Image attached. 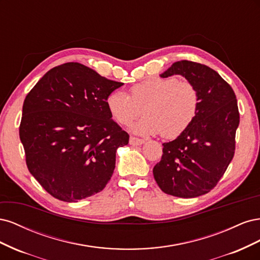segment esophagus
I'll return each mask as SVG.
<instances>
[{"label":"esophagus","instance_id":"esophagus-1","mask_svg":"<svg viewBox=\"0 0 260 260\" xmlns=\"http://www.w3.org/2000/svg\"><path fill=\"white\" fill-rule=\"evenodd\" d=\"M145 142L144 140L142 139H138V138H135V137H131L130 140H129V143L133 146H138V145H142L143 143Z\"/></svg>","mask_w":260,"mask_h":260}]
</instances>
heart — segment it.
Wrapping results in <instances>:
<instances>
[{
	"label": "heart",
	"mask_w": 260,
	"mask_h": 260,
	"mask_svg": "<svg viewBox=\"0 0 260 260\" xmlns=\"http://www.w3.org/2000/svg\"><path fill=\"white\" fill-rule=\"evenodd\" d=\"M199 92L188 81L175 77H149L130 89L109 94L108 111L121 124H129L143 113L145 117L131 130L138 135H157L174 139L184 132L199 109Z\"/></svg>",
	"instance_id": "1"
}]
</instances>
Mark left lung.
I'll list each match as a JSON object with an SVG mask.
<instances>
[{
    "instance_id": "left-lung-1",
    "label": "left lung",
    "mask_w": 260,
    "mask_h": 260,
    "mask_svg": "<svg viewBox=\"0 0 260 260\" xmlns=\"http://www.w3.org/2000/svg\"><path fill=\"white\" fill-rule=\"evenodd\" d=\"M174 75L195 85L199 109L184 132L162 144L161 159L153 175L162 192L192 199L212 190L231 162L240 114L234 91L214 69L180 60L159 77Z\"/></svg>"
}]
</instances>
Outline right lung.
<instances>
[{
    "label": "right lung",
    "mask_w": 260,
    "mask_h": 260,
    "mask_svg": "<svg viewBox=\"0 0 260 260\" xmlns=\"http://www.w3.org/2000/svg\"><path fill=\"white\" fill-rule=\"evenodd\" d=\"M122 84L67 62L28 93L19 127L27 167L55 199L78 202L111 180L117 148L129 143V135L113 120L106 100Z\"/></svg>",
    "instance_id": "1"
}]
</instances>
